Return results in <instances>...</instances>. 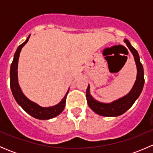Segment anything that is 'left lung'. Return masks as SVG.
I'll list each match as a JSON object with an SVG mask.
<instances>
[{
    "mask_svg": "<svg viewBox=\"0 0 153 153\" xmlns=\"http://www.w3.org/2000/svg\"><path fill=\"white\" fill-rule=\"evenodd\" d=\"M124 43L132 52L134 57L135 65L137 67V76L135 82L133 86L128 94L113 101L110 103H103L95 100L90 94V86L88 85L86 92L87 104L90 109L98 115L105 117H117L124 114L131 107L135 101L139 97L140 94L142 92L144 84V77H143V68L141 61L138 52L135 49L129 41L125 38Z\"/></svg>",
    "mask_w": 153,
    "mask_h": 153,
    "instance_id": "1",
    "label": "left lung"
}]
</instances>
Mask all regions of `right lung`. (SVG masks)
I'll list each match as a JSON object with an SVG mask.
<instances>
[{
    "label": "right lung",
    "mask_w": 153,
    "mask_h": 153,
    "mask_svg": "<svg viewBox=\"0 0 153 153\" xmlns=\"http://www.w3.org/2000/svg\"><path fill=\"white\" fill-rule=\"evenodd\" d=\"M31 35H29L28 38L23 44H21L17 49L15 55H14L13 61L10 67V87L12 90V95L15 98V101L18 104L22 107L25 112H27L29 115L32 116L33 118H37L39 120H49L58 116L61 113L65 107L66 99H67V94L69 92L68 89L67 92L64 95L61 101L56 105L48 107H44L38 105L37 103L33 102L29 100L21 90L20 87L19 83H18V60H19L20 52H21L22 48L24 47L26 44L28 42L29 38Z\"/></svg>",
    "instance_id": "add662e5"
}]
</instances>
